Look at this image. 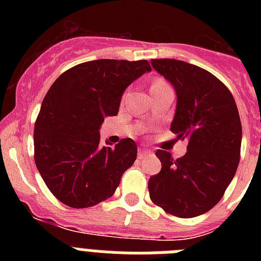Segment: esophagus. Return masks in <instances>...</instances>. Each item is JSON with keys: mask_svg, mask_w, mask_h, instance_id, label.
<instances>
[{"mask_svg": "<svg viewBox=\"0 0 261 261\" xmlns=\"http://www.w3.org/2000/svg\"><path fill=\"white\" fill-rule=\"evenodd\" d=\"M149 153H150V150L146 149V147L144 146L138 147V156H140V158H144V156H146Z\"/></svg>", "mask_w": 261, "mask_h": 261, "instance_id": "obj_1", "label": "esophagus"}]
</instances>
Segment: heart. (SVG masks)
Here are the masks:
<instances>
[{"label": "heart", "mask_w": 261, "mask_h": 261, "mask_svg": "<svg viewBox=\"0 0 261 261\" xmlns=\"http://www.w3.org/2000/svg\"><path fill=\"white\" fill-rule=\"evenodd\" d=\"M163 85H167L165 82V81H162V80H156V81H154L153 82V85H151V87H158V86H163ZM150 87V89H151Z\"/></svg>", "instance_id": "b5f03b06"}]
</instances>
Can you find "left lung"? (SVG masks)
<instances>
[{
  "instance_id": "obj_1",
  "label": "left lung",
  "mask_w": 261,
  "mask_h": 261,
  "mask_svg": "<svg viewBox=\"0 0 261 261\" xmlns=\"http://www.w3.org/2000/svg\"><path fill=\"white\" fill-rule=\"evenodd\" d=\"M151 65L176 91L171 132L188 145L177 159L156 150L162 168L149 179V195L166 213L192 218L211 211L231 183L241 158V117L230 90L208 70L174 59H154Z\"/></svg>"
}]
</instances>
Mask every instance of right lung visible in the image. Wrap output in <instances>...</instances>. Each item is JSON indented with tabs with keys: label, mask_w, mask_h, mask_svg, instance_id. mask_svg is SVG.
I'll list each match as a JSON object with an SVG mask.
<instances>
[{
	"label": "right lung",
	"mask_w": 261,
	"mask_h": 261,
	"mask_svg": "<svg viewBox=\"0 0 261 261\" xmlns=\"http://www.w3.org/2000/svg\"><path fill=\"white\" fill-rule=\"evenodd\" d=\"M150 70L146 60H94L53 82L36 119L34 158L57 200L82 209L114 195L137 145L123 138L115 147L100 146L99 129L105 117L117 115L126 87Z\"/></svg>",
	"instance_id": "1"
}]
</instances>
